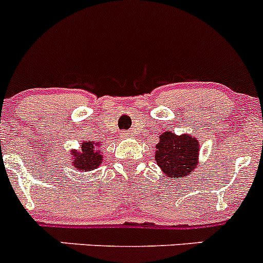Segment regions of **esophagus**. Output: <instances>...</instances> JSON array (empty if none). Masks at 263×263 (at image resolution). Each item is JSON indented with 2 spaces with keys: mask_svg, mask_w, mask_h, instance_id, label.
Returning a JSON list of instances; mask_svg holds the SVG:
<instances>
[{
  "mask_svg": "<svg viewBox=\"0 0 263 263\" xmlns=\"http://www.w3.org/2000/svg\"><path fill=\"white\" fill-rule=\"evenodd\" d=\"M121 136L124 137V138H129V137L133 136V133H132V132H124V133H121Z\"/></svg>",
  "mask_w": 263,
  "mask_h": 263,
  "instance_id": "obj_1",
  "label": "esophagus"
}]
</instances>
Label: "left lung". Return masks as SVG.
Instances as JSON below:
<instances>
[{
  "label": "left lung",
  "instance_id": "obj_1",
  "mask_svg": "<svg viewBox=\"0 0 263 263\" xmlns=\"http://www.w3.org/2000/svg\"><path fill=\"white\" fill-rule=\"evenodd\" d=\"M199 144L197 138L190 134L176 136L165 132L156 144L155 160L169 179L187 178L199 164Z\"/></svg>",
  "mask_w": 263,
  "mask_h": 263
}]
</instances>
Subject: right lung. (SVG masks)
<instances>
[{
	"label": "right lung",
	"instance_id": "right-lung-1",
	"mask_svg": "<svg viewBox=\"0 0 263 263\" xmlns=\"http://www.w3.org/2000/svg\"><path fill=\"white\" fill-rule=\"evenodd\" d=\"M72 166L77 172L94 171L102 164L103 155L99 151V143L96 141H84L80 144V149H72Z\"/></svg>",
	"mask_w": 263,
	"mask_h": 263
}]
</instances>
